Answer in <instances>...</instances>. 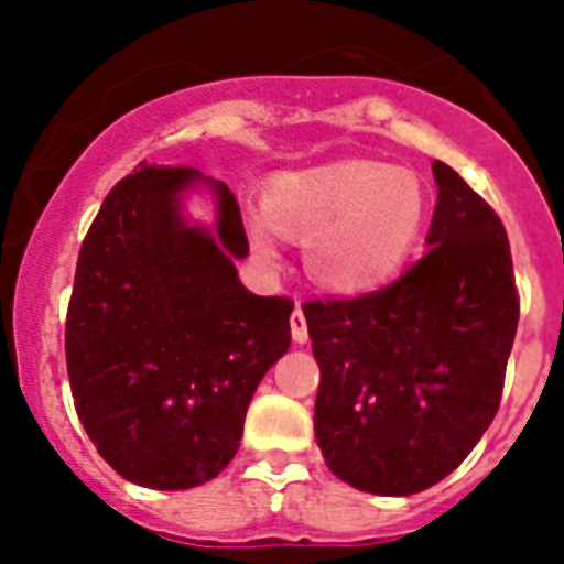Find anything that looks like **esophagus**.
<instances>
[{
    "label": "esophagus",
    "instance_id": "34e87169",
    "mask_svg": "<svg viewBox=\"0 0 564 564\" xmlns=\"http://www.w3.org/2000/svg\"><path fill=\"white\" fill-rule=\"evenodd\" d=\"M290 327H292V339L299 345H304L310 339L307 334V318H304V310H301V304L295 310H292V316H290Z\"/></svg>",
    "mask_w": 564,
    "mask_h": 564
}]
</instances>
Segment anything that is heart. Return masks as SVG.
Wrapping results in <instances>:
<instances>
[{
  "label": "heart",
  "mask_w": 564,
  "mask_h": 564,
  "mask_svg": "<svg viewBox=\"0 0 564 564\" xmlns=\"http://www.w3.org/2000/svg\"><path fill=\"white\" fill-rule=\"evenodd\" d=\"M427 216L421 175L380 161H343L274 181L248 234L263 257H274L281 234L304 239V269L318 290L362 295L401 272Z\"/></svg>",
  "instance_id": "obj_1"
}]
</instances>
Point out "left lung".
Returning <instances> with one entry per match:
<instances>
[{
	"label": "left lung",
	"instance_id": "8db88e82",
	"mask_svg": "<svg viewBox=\"0 0 564 564\" xmlns=\"http://www.w3.org/2000/svg\"><path fill=\"white\" fill-rule=\"evenodd\" d=\"M427 254L383 290L307 301L322 380L316 442L348 486L386 498L445 480L500 406L518 290L498 213L447 163Z\"/></svg>",
	"mask_w": 564,
	"mask_h": 564
}]
</instances>
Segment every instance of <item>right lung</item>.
Masks as SVG:
<instances>
[{
  "label": "right lung",
  "instance_id": "add662e5",
  "mask_svg": "<svg viewBox=\"0 0 564 564\" xmlns=\"http://www.w3.org/2000/svg\"><path fill=\"white\" fill-rule=\"evenodd\" d=\"M207 186L217 225L183 195ZM239 204L189 166H149L110 189L84 237L66 313L75 412L101 459L145 489L213 480L234 459L257 383L290 348L292 301L237 278Z\"/></svg>",
  "mask_w": 564,
  "mask_h": 564
}]
</instances>
